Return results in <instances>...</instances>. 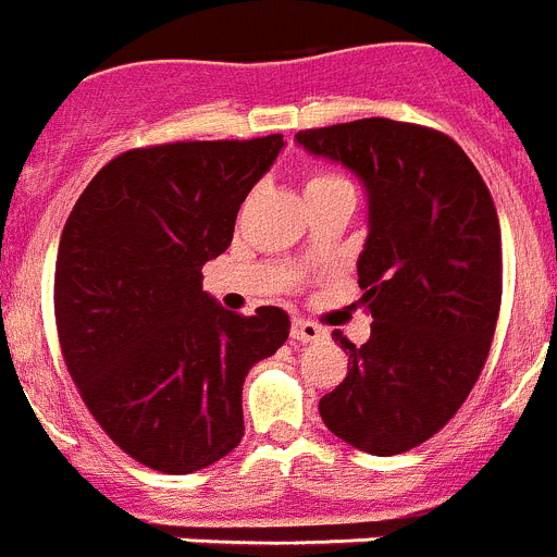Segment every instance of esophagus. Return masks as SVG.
Instances as JSON below:
<instances>
[{"mask_svg": "<svg viewBox=\"0 0 557 557\" xmlns=\"http://www.w3.org/2000/svg\"><path fill=\"white\" fill-rule=\"evenodd\" d=\"M289 335H293V341H298V344H315V341L326 337V332L318 324H312V321H301V318H296Z\"/></svg>", "mask_w": 557, "mask_h": 557, "instance_id": "1", "label": "esophagus"}]
</instances>
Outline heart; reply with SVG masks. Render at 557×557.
Here are the masks:
<instances>
[{
    "label": "heart",
    "mask_w": 557,
    "mask_h": 557,
    "mask_svg": "<svg viewBox=\"0 0 557 557\" xmlns=\"http://www.w3.org/2000/svg\"><path fill=\"white\" fill-rule=\"evenodd\" d=\"M335 183H344L341 177H335V174H312L310 180H307V185H304V191H310V188H324V185H335Z\"/></svg>",
    "instance_id": "1"
}]
</instances>
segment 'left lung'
Wrapping results in <instances>:
<instances>
[{"mask_svg":"<svg viewBox=\"0 0 557 557\" xmlns=\"http://www.w3.org/2000/svg\"><path fill=\"white\" fill-rule=\"evenodd\" d=\"M312 157L363 183L369 233L358 256L363 346L332 332L349 374L321 397L337 440L392 456L431 440L482 374L502 304V233L476 165L448 135L366 117L298 132Z\"/></svg>","mask_w":557,"mask_h":557,"instance_id":"1","label":"left lung"}]
</instances>
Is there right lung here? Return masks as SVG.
<instances>
[{"label": "right lung", "mask_w": 557, "mask_h": 557, "mask_svg": "<svg viewBox=\"0 0 557 557\" xmlns=\"http://www.w3.org/2000/svg\"><path fill=\"white\" fill-rule=\"evenodd\" d=\"M282 135L191 140L109 160L75 202L55 259V324L81 397L146 468L194 473L245 434L242 386L289 315H236L202 289Z\"/></svg>", "instance_id": "obj_1"}]
</instances>
